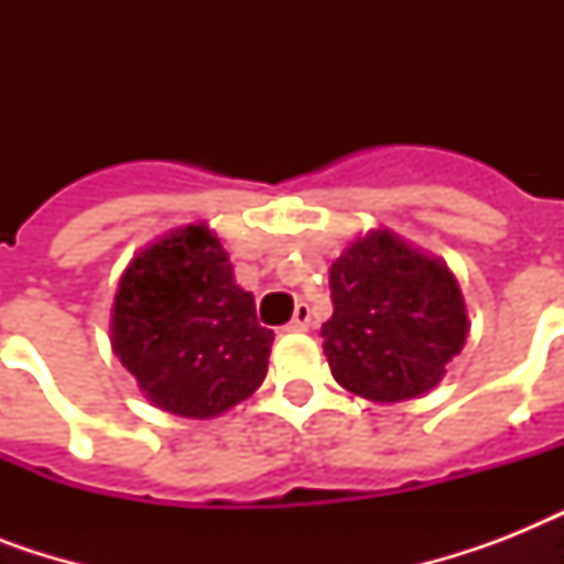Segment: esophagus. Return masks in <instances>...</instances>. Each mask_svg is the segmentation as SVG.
I'll return each mask as SVG.
<instances>
[{"label":"esophagus","mask_w":564,"mask_h":564,"mask_svg":"<svg viewBox=\"0 0 564 564\" xmlns=\"http://www.w3.org/2000/svg\"><path fill=\"white\" fill-rule=\"evenodd\" d=\"M310 322H313V316H310V304H295V316H292V322L286 325V330H307Z\"/></svg>","instance_id":"esophagus-1"}]
</instances>
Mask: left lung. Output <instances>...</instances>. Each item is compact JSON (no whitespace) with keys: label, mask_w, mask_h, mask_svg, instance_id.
Returning <instances> with one entry per match:
<instances>
[{"label":"left lung","mask_w":564,"mask_h":564,"mask_svg":"<svg viewBox=\"0 0 564 564\" xmlns=\"http://www.w3.org/2000/svg\"><path fill=\"white\" fill-rule=\"evenodd\" d=\"M334 316L322 325L336 383L369 401L419 398L442 380L468 336L459 283L445 263L386 230L330 265Z\"/></svg>","instance_id":"obj_1"}]
</instances>
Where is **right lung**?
Segmentation results:
<instances>
[{
    "label": "right lung",
    "mask_w": 564,
    "mask_h": 564,
    "mask_svg": "<svg viewBox=\"0 0 564 564\" xmlns=\"http://www.w3.org/2000/svg\"><path fill=\"white\" fill-rule=\"evenodd\" d=\"M272 343L204 225L145 248L119 281L110 345L161 410L213 419L246 401L263 383Z\"/></svg>",
    "instance_id": "add662e5"
}]
</instances>
